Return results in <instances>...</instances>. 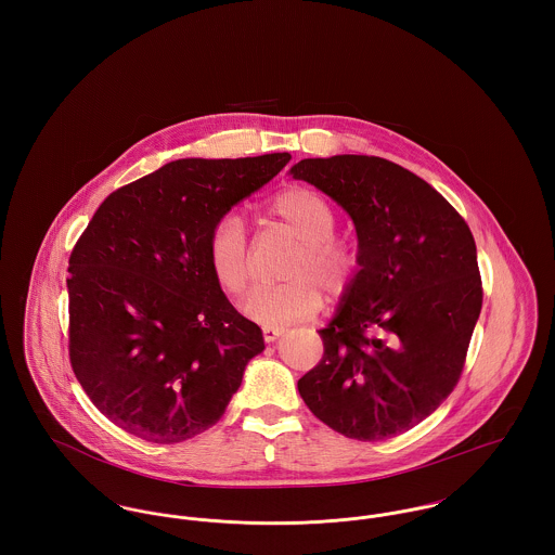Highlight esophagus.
I'll use <instances>...</instances> for the list:
<instances>
[{
	"label": "esophagus",
	"mask_w": 555,
	"mask_h": 555,
	"mask_svg": "<svg viewBox=\"0 0 555 555\" xmlns=\"http://www.w3.org/2000/svg\"><path fill=\"white\" fill-rule=\"evenodd\" d=\"M284 326L282 324H262V337L264 341H275L278 337H282Z\"/></svg>",
	"instance_id": "34e87169"
}]
</instances>
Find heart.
Here are the masks:
<instances>
[{"instance_id":"b5f03b06","label":"heart","mask_w":555,"mask_h":555,"mask_svg":"<svg viewBox=\"0 0 555 555\" xmlns=\"http://www.w3.org/2000/svg\"><path fill=\"white\" fill-rule=\"evenodd\" d=\"M269 218L299 238L286 260L282 284L256 288L243 304V312L256 320H293L312 317L320 308V293L341 299L354 284L361 269L359 243L337 235L335 209L326 198L308 188H288L273 196ZM207 260L216 282L229 295H243L251 278L249 238L243 220L235 214L222 216L207 237Z\"/></svg>"}]
</instances>
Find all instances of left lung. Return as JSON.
<instances>
[{
    "label": "left lung",
    "mask_w": 555,
    "mask_h": 555,
    "mask_svg": "<svg viewBox=\"0 0 555 555\" xmlns=\"http://www.w3.org/2000/svg\"><path fill=\"white\" fill-rule=\"evenodd\" d=\"M354 222L361 269L299 393L324 425L378 442L418 425L457 387L482 308L475 237L427 181L376 156L291 168Z\"/></svg>",
    "instance_id": "1"
}]
</instances>
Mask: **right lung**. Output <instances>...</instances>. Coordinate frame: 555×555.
Segmentation results:
<instances>
[{
	"mask_svg": "<svg viewBox=\"0 0 555 555\" xmlns=\"http://www.w3.org/2000/svg\"><path fill=\"white\" fill-rule=\"evenodd\" d=\"M288 159H177L108 194L89 220L68 267V352L82 391L124 431L183 442L237 393L264 341L216 282L207 237Z\"/></svg>",
	"mask_w": 555,
	"mask_h": 555,
	"instance_id": "right-lung-1",
	"label": "right lung"
}]
</instances>
